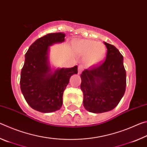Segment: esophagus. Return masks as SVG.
I'll use <instances>...</instances> for the list:
<instances>
[{"label": "esophagus", "mask_w": 147, "mask_h": 147, "mask_svg": "<svg viewBox=\"0 0 147 147\" xmlns=\"http://www.w3.org/2000/svg\"><path fill=\"white\" fill-rule=\"evenodd\" d=\"M84 69V67L82 65H78V74H80L82 73V71H83Z\"/></svg>", "instance_id": "obj_1"}]
</instances>
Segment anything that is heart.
<instances>
[{
  "mask_svg": "<svg viewBox=\"0 0 147 147\" xmlns=\"http://www.w3.org/2000/svg\"><path fill=\"white\" fill-rule=\"evenodd\" d=\"M74 49L79 55H85V62L88 65H94L105 58V45L100 42L89 39H79L74 41Z\"/></svg>",
  "mask_w": 147,
  "mask_h": 147,
  "instance_id": "obj_1",
  "label": "heart"
}]
</instances>
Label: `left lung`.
Segmentation results:
<instances>
[{
    "instance_id": "8db88e82",
    "label": "left lung",
    "mask_w": 147,
    "mask_h": 147,
    "mask_svg": "<svg viewBox=\"0 0 147 147\" xmlns=\"http://www.w3.org/2000/svg\"><path fill=\"white\" fill-rule=\"evenodd\" d=\"M104 43L107 48L105 60L86 69L80 74L84 106L94 113L115 108L126 90L123 56L115 46Z\"/></svg>"
}]
</instances>
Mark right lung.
I'll use <instances>...</instances> for the list:
<instances>
[{
	"label": "right lung",
	"mask_w": 147,
	"mask_h": 147,
	"mask_svg": "<svg viewBox=\"0 0 147 147\" xmlns=\"http://www.w3.org/2000/svg\"><path fill=\"white\" fill-rule=\"evenodd\" d=\"M65 34L51 33L32 43L25 54V61L20 79L21 89L32 108L42 113L60 109L63 94L70 77L78 73V66L51 72L48 63L49 47L64 41Z\"/></svg>",
	"instance_id": "add662e5"
}]
</instances>
